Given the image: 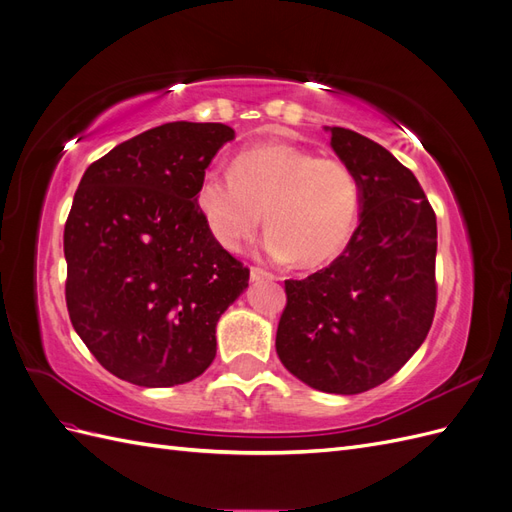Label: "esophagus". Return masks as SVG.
Listing matches in <instances>:
<instances>
[{
  "label": "esophagus",
  "mask_w": 512,
  "mask_h": 512,
  "mask_svg": "<svg viewBox=\"0 0 512 512\" xmlns=\"http://www.w3.org/2000/svg\"><path fill=\"white\" fill-rule=\"evenodd\" d=\"M250 277H252V282H260V280H275V275H273V273H269V271H265V269H260V267H252V269H250Z\"/></svg>",
  "instance_id": "obj_1"
}]
</instances>
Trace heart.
<instances>
[{
	"mask_svg": "<svg viewBox=\"0 0 512 512\" xmlns=\"http://www.w3.org/2000/svg\"><path fill=\"white\" fill-rule=\"evenodd\" d=\"M196 200L226 250H239L265 213V252L312 269L344 252L359 220L361 185L342 160L262 145L241 151L230 170L209 168Z\"/></svg>",
	"mask_w": 512,
	"mask_h": 512,
	"instance_id": "obj_1",
	"label": "heart"
}]
</instances>
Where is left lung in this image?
I'll return each instance as SVG.
<instances>
[{
    "label": "left lung",
    "instance_id": "obj_1",
    "mask_svg": "<svg viewBox=\"0 0 512 512\" xmlns=\"http://www.w3.org/2000/svg\"><path fill=\"white\" fill-rule=\"evenodd\" d=\"M331 147L361 185V224L329 267L286 280L275 350L324 393L356 395L395 376L425 342L438 303L436 213L391 151L346 128Z\"/></svg>",
    "mask_w": 512,
    "mask_h": 512
}]
</instances>
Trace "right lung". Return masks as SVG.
Instances as JSON below:
<instances>
[{
	"label": "right lung",
	"mask_w": 512,
	"mask_h": 512,
	"mask_svg": "<svg viewBox=\"0 0 512 512\" xmlns=\"http://www.w3.org/2000/svg\"><path fill=\"white\" fill-rule=\"evenodd\" d=\"M235 130L173 121L89 164L64 228L74 331L113 376L190 382L215 359V324L250 269L215 241L196 203L205 168Z\"/></svg>",
	"instance_id": "add662e5"
}]
</instances>
